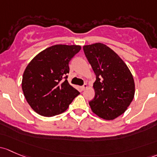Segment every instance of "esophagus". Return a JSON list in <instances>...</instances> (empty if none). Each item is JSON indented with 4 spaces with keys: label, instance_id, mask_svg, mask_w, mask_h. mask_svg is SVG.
<instances>
[{
    "label": "esophagus",
    "instance_id": "obj_1",
    "mask_svg": "<svg viewBox=\"0 0 157 157\" xmlns=\"http://www.w3.org/2000/svg\"><path fill=\"white\" fill-rule=\"evenodd\" d=\"M87 87H88V85H87V84H86V83H85V84H84V85L83 86H82V87H81V90H83H83H86V88H87Z\"/></svg>",
    "mask_w": 157,
    "mask_h": 157
}]
</instances>
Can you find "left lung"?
Segmentation results:
<instances>
[{"instance_id": "left-lung-1", "label": "left lung", "mask_w": 157, "mask_h": 157, "mask_svg": "<svg viewBox=\"0 0 157 157\" xmlns=\"http://www.w3.org/2000/svg\"><path fill=\"white\" fill-rule=\"evenodd\" d=\"M83 51L96 76L90 108L104 120H114L126 111L134 98L132 74L121 58L105 44L83 46Z\"/></svg>"}]
</instances>
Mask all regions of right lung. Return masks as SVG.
<instances>
[{
    "mask_svg": "<svg viewBox=\"0 0 157 157\" xmlns=\"http://www.w3.org/2000/svg\"><path fill=\"white\" fill-rule=\"evenodd\" d=\"M80 49L77 45H54L29 62L23 74L22 88L36 113L48 117L60 114L80 94L68 83L67 74L69 62Z\"/></svg>",
    "mask_w": 157,
    "mask_h": 157,
    "instance_id": "right-lung-1",
    "label": "right lung"
}]
</instances>
